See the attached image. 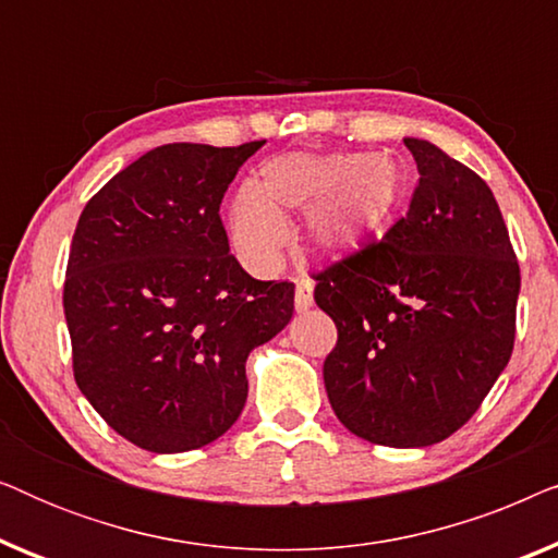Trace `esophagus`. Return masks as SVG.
<instances>
[{
  "mask_svg": "<svg viewBox=\"0 0 558 558\" xmlns=\"http://www.w3.org/2000/svg\"><path fill=\"white\" fill-rule=\"evenodd\" d=\"M315 304V284L310 279H296L294 289V307L296 312H307Z\"/></svg>",
  "mask_w": 558,
  "mask_h": 558,
  "instance_id": "1",
  "label": "esophagus"
}]
</instances>
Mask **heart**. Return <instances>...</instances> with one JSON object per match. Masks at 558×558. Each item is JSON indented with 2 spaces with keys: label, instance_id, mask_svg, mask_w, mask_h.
I'll list each match as a JSON object with an SVG mask.
<instances>
[{
  "label": "heart",
  "instance_id": "1",
  "mask_svg": "<svg viewBox=\"0 0 558 558\" xmlns=\"http://www.w3.org/2000/svg\"><path fill=\"white\" fill-rule=\"evenodd\" d=\"M401 201V170L386 155L289 151L266 159L256 187L228 205V235L248 269H277L289 213H307L304 239L319 256H345L373 239Z\"/></svg>",
  "mask_w": 558,
  "mask_h": 558
}]
</instances>
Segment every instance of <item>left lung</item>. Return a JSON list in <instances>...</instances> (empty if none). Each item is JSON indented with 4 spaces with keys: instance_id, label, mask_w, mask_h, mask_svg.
I'll use <instances>...</instances> for the list:
<instances>
[{
    "instance_id": "left-lung-1",
    "label": "left lung",
    "mask_w": 558,
    "mask_h": 558,
    "mask_svg": "<svg viewBox=\"0 0 558 558\" xmlns=\"http://www.w3.org/2000/svg\"><path fill=\"white\" fill-rule=\"evenodd\" d=\"M418 185L380 243L317 274L338 327L323 376L355 437L429 447L480 409L513 353L521 292L493 190L426 140H403Z\"/></svg>"
}]
</instances>
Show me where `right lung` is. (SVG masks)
Returning <instances> with one entry per match:
<instances>
[{
    "instance_id": "right-lung-1",
    "label": "right lung",
    "mask_w": 558,
    "mask_h": 558,
    "mask_svg": "<svg viewBox=\"0 0 558 558\" xmlns=\"http://www.w3.org/2000/svg\"><path fill=\"white\" fill-rule=\"evenodd\" d=\"M262 144L151 149L75 226L63 289L75 384L147 452H187L231 429L248 396V353L292 319V281L248 277L218 216Z\"/></svg>"
}]
</instances>
